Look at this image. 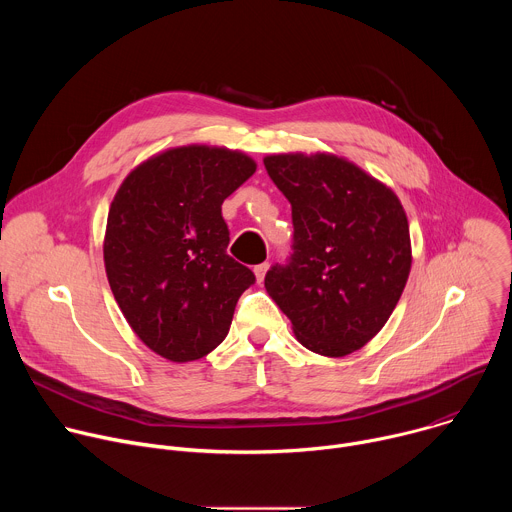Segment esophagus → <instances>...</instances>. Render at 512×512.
<instances>
[{
  "instance_id": "1",
  "label": "esophagus",
  "mask_w": 512,
  "mask_h": 512,
  "mask_svg": "<svg viewBox=\"0 0 512 512\" xmlns=\"http://www.w3.org/2000/svg\"><path fill=\"white\" fill-rule=\"evenodd\" d=\"M267 269H269V263H259V265H255V277H257V283H261L263 279H265V273H267Z\"/></svg>"
}]
</instances>
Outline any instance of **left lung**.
<instances>
[{
	"label": "left lung",
	"instance_id": "left-lung-1",
	"mask_svg": "<svg viewBox=\"0 0 512 512\" xmlns=\"http://www.w3.org/2000/svg\"><path fill=\"white\" fill-rule=\"evenodd\" d=\"M263 164L294 221V253L267 271V294L308 350L346 356L379 334L403 294L407 214L391 188L344 158L277 154Z\"/></svg>",
	"mask_w": 512,
	"mask_h": 512
}]
</instances>
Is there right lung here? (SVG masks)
Returning <instances> with one entry per match:
<instances>
[{
    "mask_svg": "<svg viewBox=\"0 0 512 512\" xmlns=\"http://www.w3.org/2000/svg\"><path fill=\"white\" fill-rule=\"evenodd\" d=\"M257 170L243 152L182 145L139 164L107 216L105 271L139 340L172 362L206 356L255 283L227 255L223 202Z\"/></svg>",
    "mask_w": 512,
    "mask_h": 512,
    "instance_id": "right-lung-1",
    "label": "right lung"
}]
</instances>
